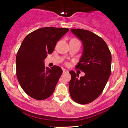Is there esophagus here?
Listing matches in <instances>:
<instances>
[{"mask_svg":"<svg viewBox=\"0 0 128 128\" xmlns=\"http://www.w3.org/2000/svg\"><path fill=\"white\" fill-rule=\"evenodd\" d=\"M63 73H68L69 72V71L67 69H63Z\"/></svg>","mask_w":128,"mask_h":128,"instance_id":"1","label":"esophagus"}]
</instances>
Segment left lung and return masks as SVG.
Here are the masks:
<instances>
[{"instance_id": "8db88e82", "label": "left lung", "mask_w": 128, "mask_h": 128, "mask_svg": "<svg viewBox=\"0 0 128 128\" xmlns=\"http://www.w3.org/2000/svg\"><path fill=\"white\" fill-rule=\"evenodd\" d=\"M71 31L83 42V55L76 68L85 75L78 78L74 71L69 72L70 94L78 104H88L98 97L106 87L111 73V54L104 40L94 33L83 29Z\"/></svg>"}]
</instances>
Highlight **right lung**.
I'll list each match as a JSON object with an SVG mask.
<instances>
[{
	"label": "right lung",
	"instance_id": "obj_1",
	"mask_svg": "<svg viewBox=\"0 0 128 128\" xmlns=\"http://www.w3.org/2000/svg\"><path fill=\"white\" fill-rule=\"evenodd\" d=\"M68 31V28H41L22 41L16 55V75L22 90L30 97L43 100L53 94L63 71L58 66L45 68L44 60Z\"/></svg>",
	"mask_w": 128,
	"mask_h": 128
}]
</instances>
